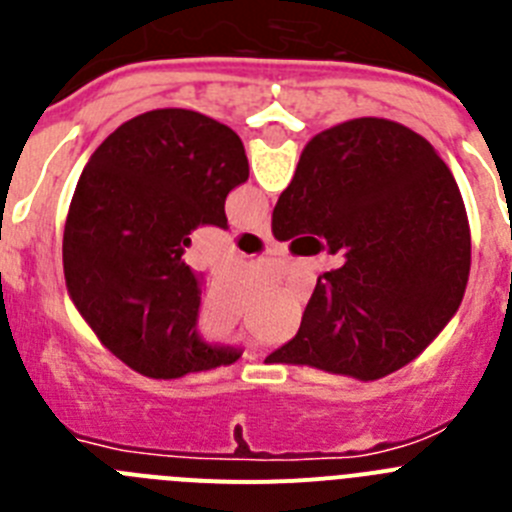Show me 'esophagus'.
I'll return each mask as SVG.
<instances>
[{
	"label": "esophagus",
	"instance_id": "obj_1",
	"mask_svg": "<svg viewBox=\"0 0 512 512\" xmlns=\"http://www.w3.org/2000/svg\"><path fill=\"white\" fill-rule=\"evenodd\" d=\"M251 233H256V235H259V238H264V241H269V238H271V225H269V220H264V223H259V225H253Z\"/></svg>",
	"mask_w": 512,
	"mask_h": 512
}]
</instances>
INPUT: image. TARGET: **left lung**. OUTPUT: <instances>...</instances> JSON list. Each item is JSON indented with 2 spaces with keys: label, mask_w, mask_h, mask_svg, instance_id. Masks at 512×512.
<instances>
[{
  "label": "left lung",
  "mask_w": 512,
  "mask_h": 512,
  "mask_svg": "<svg viewBox=\"0 0 512 512\" xmlns=\"http://www.w3.org/2000/svg\"><path fill=\"white\" fill-rule=\"evenodd\" d=\"M248 179L241 138L192 110L122 122L84 166L63 228V277L104 348L151 379L235 364L197 333L202 282L189 233L228 228L225 197Z\"/></svg>",
  "instance_id": "1"
}]
</instances>
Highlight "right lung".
Wrapping results in <instances>:
<instances>
[{"instance_id":"obj_1","label":"right lung","mask_w":512,"mask_h":512,"mask_svg":"<svg viewBox=\"0 0 512 512\" xmlns=\"http://www.w3.org/2000/svg\"><path fill=\"white\" fill-rule=\"evenodd\" d=\"M307 230L346 261L318 277L297 336L266 364L372 382L418 359L459 310L472 266L464 200L431 143L400 122L359 117L307 143L271 233Z\"/></svg>"}]
</instances>
